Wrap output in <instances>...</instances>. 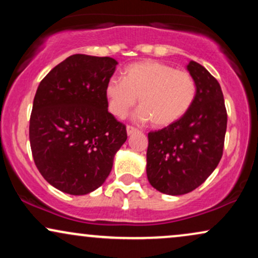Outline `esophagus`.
Returning <instances> with one entry per match:
<instances>
[{
    "label": "esophagus",
    "mask_w": 258,
    "mask_h": 258,
    "mask_svg": "<svg viewBox=\"0 0 258 258\" xmlns=\"http://www.w3.org/2000/svg\"><path fill=\"white\" fill-rule=\"evenodd\" d=\"M127 135L128 136H131V135H133V133H136V132H138V130L136 128V127H133V126H127Z\"/></svg>",
    "instance_id": "obj_1"
}]
</instances>
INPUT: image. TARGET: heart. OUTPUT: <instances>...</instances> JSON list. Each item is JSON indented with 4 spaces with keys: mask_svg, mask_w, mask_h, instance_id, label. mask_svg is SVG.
Masks as SVG:
<instances>
[{
    "mask_svg": "<svg viewBox=\"0 0 258 258\" xmlns=\"http://www.w3.org/2000/svg\"><path fill=\"white\" fill-rule=\"evenodd\" d=\"M198 87L193 76L172 65L155 60L128 65L122 80L111 78L105 86L109 110L123 119L139 98L137 119L152 121L155 127H167L190 110Z\"/></svg>",
    "mask_w": 258,
    "mask_h": 258,
    "instance_id": "obj_1",
    "label": "heart"
}]
</instances>
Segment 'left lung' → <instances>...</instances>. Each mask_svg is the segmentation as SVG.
Returning a JSON list of instances; mask_svg holds the SVG:
<instances>
[{
  "label": "left lung",
  "mask_w": 258,
  "mask_h": 258,
  "mask_svg": "<svg viewBox=\"0 0 258 258\" xmlns=\"http://www.w3.org/2000/svg\"><path fill=\"white\" fill-rule=\"evenodd\" d=\"M197 82L193 106L172 125L148 133L147 176L156 190L183 195L203 184L223 154L227 110L221 86L203 65H186Z\"/></svg>",
  "instance_id": "1"
}]
</instances>
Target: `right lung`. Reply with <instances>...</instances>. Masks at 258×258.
<instances>
[{
	"instance_id": "1",
	"label": "right lung",
	"mask_w": 258,
	"mask_h": 258,
	"mask_svg": "<svg viewBox=\"0 0 258 258\" xmlns=\"http://www.w3.org/2000/svg\"><path fill=\"white\" fill-rule=\"evenodd\" d=\"M116 65L110 57L73 54L37 87L29 126L32 158L43 178L67 194L99 188L127 139L105 96Z\"/></svg>"
}]
</instances>
